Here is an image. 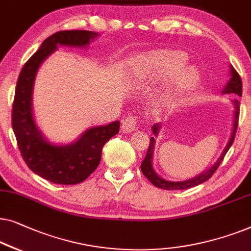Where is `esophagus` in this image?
Here are the masks:
<instances>
[{"label": "esophagus", "instance_id": "obj_1", "mask_svg": "<svg viewBox=\"0 0 251 251\" xmlns=\"http://www.w3.org/2000/svg\"><path fill=\"white\" fill-rule=\"evenodd\" d=\"M139 125V118L136 116H127L122 122V130L124 133L133 132Z\"/></svg>", "mask_w": 251, "mask_h": 251}]
</instances>
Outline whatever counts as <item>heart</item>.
I'll use <instances>...</instances> for the list:
<instances>
[{
  "instance_id": "obj_1",
  "label": "heart",
  "mask_w": 251,
  "mask_h": 251,
  "mask_svg": "<svg viewBox=\"0 0 251 251\" xmlns=\"http://www.w3.org/2000/svg\"><path fill=\"white\" fill-rule=\"evenodd\" d=\"M188 62V55L182 51H160L147 56L143 61L144 75L151 78L167 79L178 73ZM199 80V73L193 67H189L176 77L174 87L165 97V102H173Z\"/></svg>"
}]
</instances>
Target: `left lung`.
<instances>
[{"mask_svg":"<svg viewBox=\"0 0 251 251\" xmlns=\"http://www.w3.org/2000/svg\"><path fill=\"white\" fill-rule=\"evenodd\" d=\"M231 75H232L231 79L228 80L227 85L225 86L223 93H227V94L233 93V94L239 95V97H241L242 95L241 77H240L239 74L236 73V70L233 68L232 66H231ZM233 104H234L235 110H234V123H233L234 125H233V132H232L231 139H230V141H228L226 148H225L223 152H222L220 159L216 161V164H215L213 167H210L208 171L202 173V174H200L199 176H197V177H195V178L188 179V181H184V182L166 181V179L159 177V176L154 173L153 168H152V154H153V149H154V137H151L149 148H148V151L146 154V158H144L142 164H141V171H142L143 175L146 176V177L149 179V181L152 183L154 186H157V188H159V189H164V190H185V189L193 188V186H197V185L201 184V183L208 181V179L213 176L214 173L216 172L218 166H220L221 162L223 161L225 154H226L228 149H230L233 142H234L235 133H236V129H238V124H239V115H240V102L238 99H234V100H233ZM159 128H160L159 124L153 125L152 132L154 134V136H157L158 132H159Z\"/></svg>","mask_w":251,"mask_h":251,"instance_id":"left-lung-1","label":"left lung"}]
</instances>
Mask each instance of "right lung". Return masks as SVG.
Here are the masks:
<instances>
[{"label":"right lung","mask_w":251,"mask_h":251,"mask_svg":"<svg viewBox=\"0 0 251 251\" xmlns=\"http://www.w3.org/2000/svg\"><path fill=\"white\" fill-rule=\"evenodd\" d=\"M97 34L89 30H61L48 37L25 63L17 80L12 104V128L21 157L35 174L54 184L74 185L85 181L100 164L102 148L119 132V122L87 129L69 146L49 143L34 122L31 93L41 63L56 50V45L85 47Z\"/></svg>","instance_id":"1"}]
</instances>
